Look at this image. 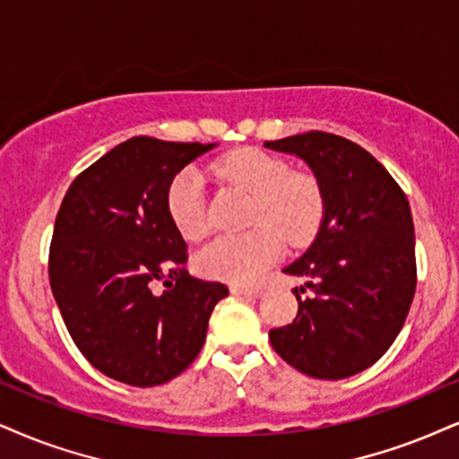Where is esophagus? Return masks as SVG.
Listing matches in <instances>:
<instances>
[{"instance_id":"34e87169","label":"esophagus","mask_w":459,"mask_h":459,"mask_svg":"<svg viewBox=\"0 0 459 459\" xmlns=\"http://www.w3.org/2000/svg\"><path fill=\"white\" fill-rule=\"evenodd\" d=\"M230 291L234 296H247V298H259L262 296V290L259 287H242V285H231Z\"/></svg>"}]
</instances>
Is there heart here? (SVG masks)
Here are the masks:
<instances>
[{"label":"heart","mask_w":459,"mask_h":459,"mask_svg":"<svg viewBox=\"0 0 459 459\" xmlns=\"http://www.w3.org/2000/svg\"><path fill=\"white\" fill-rule=\"evenodd\" d=\"M214 177L253 194L251 223L245 234H223L202 247L195 268L204 276L228 282H255L281 257L287 245L302 247L313 238L324 219L325 200L319 180L291 166L274 152L245 146L212 163ZM169 221L186 240L208 231L202 178L183 169L166 191Z\"/></svg>","instance_id":"1"}]
</instances>
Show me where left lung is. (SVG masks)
I'll list each match as a JSON object with an SVG mask.
<instances>
[{
    "instance_id": "1",
    "label": "left lung",
    "mask_w": 459,
    "mask_h": 459,
    "mask_svg": "<svg viewBox=\"0 0 459 459\" xmlns=\"http://www.w3.org/2000/svg\"><path fill=\"white\" fill-rule=\"evenodd\" d=\"M265 146L307 161L325 200L315 242L282 270L307 279V287L293 290L298 315L270 330V342L304 375L353 377L392 347L415 296L409 200L383 163L342 135L315 129Z\"/></svg>"
}]
</instances>
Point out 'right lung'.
Segmentation results:
<instances>
[{
  "instance_id": "add662e5",
  "label": "right lung",
  "mask_w": 459,
  "mask_h": 459,
  "mask_svg": "<svg viewBox=\"0 0 459 459\" xmlns=\"http://www.w3.org/2000/svg\"><path fill=\"white\" fill-rule=\"evenodd\" d=\"M212 146L135 135L82 169L56 212L50 290L72 341L115 381L155 387L178 377L230 293L189 274L166 208L172 178Z\"/></svg>"
}]
</instances>
